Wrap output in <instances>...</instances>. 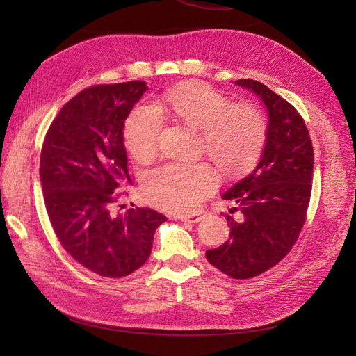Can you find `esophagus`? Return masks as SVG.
<instances>
[{
  "mask_svg": "<svg viewBox=\"0 0 356 356\" xmlns=\"http://www.w3.org/2000/svg\"><path fill=\"white\" fill-rule=\"evenodd\" d=\"M204 215H207V211H200L199 213H193V215H186V217H179V220L184 221V222H199L200 220L204 218Z\"/></svg>",
  "mask_w": 356,
  "mask_h": 356,
  "instance_id": "esophagus-1",
  "label": "esophagus"
}]
</instances>
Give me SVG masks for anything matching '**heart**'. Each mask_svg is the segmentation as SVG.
Here are the masks:
<instances>
[{
    "label": "heart",
    "instance_id": "heart-1",
    "mask_svg": "<svg viewBox=\"0 0 356 356\" xmlns=\"http://www.w3.org/2000/svg\"><path fill=\"white\" fill-rule=\"evenodd\" d=\"M200 131L203 145L224 175L250 170L266 144L267 123L261 111L250 104H236L204 83H187L166 92L157 105L141 104L124 124L127 152L138 161L152 160L163 126L161 114ZM217 186V174L207 163L160 166L144 179L147 199L169 212H191Z\"/></svg>",
    "mask_w": 356,
    "mask_h": 356
}]
</instances>
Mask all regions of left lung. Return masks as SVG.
I'll list each match as a JSON object with an SVG mask.
<instances>
[{"label": "left lung", "mask_w": 356, "mask_h": 356, "mask_svg": "<svg viewBox=\"0 0 356 356\" xmlns=\"http://www.w3.org/2000/svg\"><path fill=\"white\" fill-rule=\"evenodd\" d=\"M236 86L258 96L267 111V136L255 169L222 193L234 202L225 215L230 238L208 250V261L234 279L258 276L277 264L294 246L306 212L314 174V147L305 120L293 105L260 81Z\"/></svg>", "instance_id": "8db88e82"}]
</instances>
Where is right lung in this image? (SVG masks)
Returning <instances> with one entry per match:
<instances>
[{"label": "right lung", "instance_id": "1", "mask_svg": "<svg viewBox=\"0 0 356 356\" xmlns=\"http://www.w3.org/2000/svg\"><path fill=\"white\" fill-rule=\"evenodd\" d=\"M147 90L145 81L84 89L62 106L41 148L40 179L51 227L75 261L105 277L138 270L166 221L149 208L111 212L118 187L131 182L124 122Z\"/></svg>", "mask_w": 356, "mask_h": 356}]
</instances>
